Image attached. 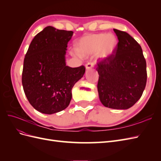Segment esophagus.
Masks as SVG:
<instances>
[{"mask_svg": "<svg viewBox=\"0 0 161 161\" xmlns=\"http://www.w3.org/2000/svg\"><path fill=\"white\" fill-rule=\"evenodd\" d=\"M93 66H94L93 63H92V62H89L87 63V64H86L85 66H86V69L87 70H89V69H92V68L93 67Z\"/></svg>", "mask_w": 161, "mask_h": 161, "instance_id": "esophagus-1", "label": "esophagus"}]
</instances>
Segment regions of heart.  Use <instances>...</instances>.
Returning <instances> with one entry per match:
<instances>
[{
	"label": "heart",
	"mask_w": 161,
	"mask_h": 161,
	"mask_svg": "<svg viewBox=\"0 0 161 161\" xmlns=\"http://www.w3.org/2000/svg\"><path fill=\"white\" fill-rule=\"evenodd\" d=\"M117 45L113 34H92L81 38L77 43V50L82 55H87L98 50L100 58H105L114 52Z\"/></svg>",
	"instance_id": "obj_1"
}]
</instances>
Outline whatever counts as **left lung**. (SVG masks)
I'll use <instances>...</instances> for the list:
<instances>
[{
  "mask_svg": "<svg viewBox=\"0 0 161 161\" xmlns=\"http://www.w3.org/2000/svg\"><path fill=\"white\" fill-rule=\"evenodd\" d=\"M118 43L114 52L97 62L100 101L107 108L127 109L142 95L147 80L142 47L128 33L114 30Z\"/></svg>",
  "mask_w": 161,
  "mask_h": 161,
  "instance_id": "left-lung-1",
  "label": "left lung"
}]
</instances>
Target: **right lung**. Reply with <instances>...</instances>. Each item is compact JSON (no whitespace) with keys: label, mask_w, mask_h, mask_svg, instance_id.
I'll use <instances>...</instances> for the list:
<instances>
[{"label":"right lung","mask_w":161,"mask_h":161,"mask_svg":"<svg viewBox=\"0 0 161 161\" xmlns=\"http://www.w3.org/2000/svg\"><path fill=\"white\" fill-rule=\"evenodd\" d=\"M73 31L47 26L33 39L23 62L22 85L30 103L46 114L69 105L72 89L83 76L85 67L66 65L65 54Z\"/></svg>","instance_id":"1"}]
</instances>
